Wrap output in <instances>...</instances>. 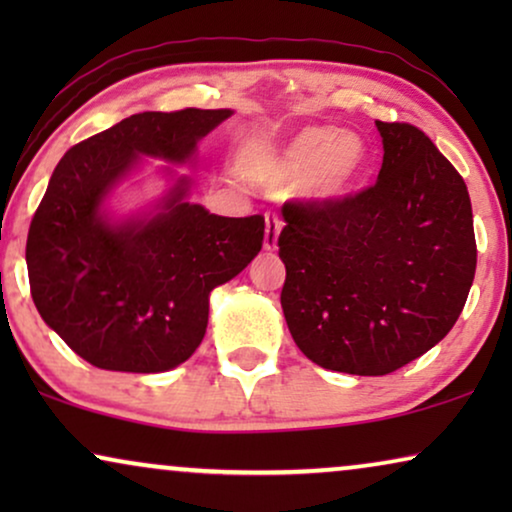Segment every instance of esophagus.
I'll use <instances>...</instances> for the list:
<instances>
[{
	"label": "esophagus",
	"mask_w": 512,
	"mask_h": 512,
	"mask_svg": "<svg viewBox=\"0 0 512 512\" xmlns=\"http://www.w3.org/2000/svg\"><path fill=\"white\" fill-rule=\"evenodd\" d=\"M279 233H282V221H279L277 216L272 214V216H268V219H265V240H263L265 251H277Z\"/></svg>",
	"instance_id": "1"
}]
</instances>
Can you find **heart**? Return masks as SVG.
<instances>
[{
    "label": "heart",
    "instance_id": "heart-1",
    "mask_svg": "<svg viewBox=\"0 0 512 512\" xmlns=\"http://www.w3.org/2000/svg\"><path fill=\"white\" fill-rule=\"evenodd\" d=\"M240 167L261 186H284L298 179V193L317 205L345 200L368 167V149L354 132L310 125L284 142L249 144Z\"/></svg>",
    "mask_w": 512,
    "mask_h": 512
}]
</instances>
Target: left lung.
I'll return each mask as SVG.
<instances>
[{
	"label": "left lung",
	"mask_w": 512,
	"mask_h": 512,
	"mask_svg": "<svg viewBox=\"0 0 512 512\" xmlns=\"http://www.w3.org/2000/svg\"><path fill=\"white\" fill-rule=\"evenodd\" d=\"M375 186L331 205L282 207V310L291 338L321 368L389 375L457 324L475 277L464 179L408 123L375 121Z\"/></svg>",
	"instance_id": "left-lung-1"
}]
</instances>
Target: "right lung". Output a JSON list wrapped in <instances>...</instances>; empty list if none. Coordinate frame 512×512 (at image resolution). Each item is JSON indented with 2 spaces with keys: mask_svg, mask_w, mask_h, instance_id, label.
Listing matches in <instances>:
<instances>
[{
  "mask_svg": "<svg viewBox=\"0 0 512 512\" xmlns=\"http://www.w3.org/2000/svg\"><path fill=\"white\" fill-rule=\"evenodd\" d=\"M233 109L144 111L69 149L27 233L32 300L81 359L118 373H165L191 359L209 319V293L263 247V216L209 214L191 202L198 144ZM149 159L164 193L121 213L113 205Z\"/></svg>",
  "mask_w": 512,
  "mask_h": 512,
  "instance_id": "right-lung-1",
  "label": "right lung"
}]
</instances>
